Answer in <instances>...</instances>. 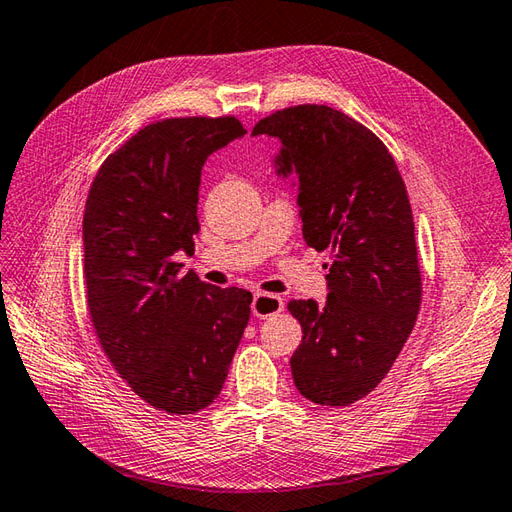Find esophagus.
<instances>
[{
    "label": "esophagus",
    "instance_id": "34e87169",
    "mask_svg": "<svg viewBox=\"0 0 512 512\" xmlns=\"http://www.w3.org/2000/svg\"><path fill=\"white\" fill-rule=\"evenodd\" d=\"M282 309H285V302H282L280 295H274V293H256L252 300V313L260 317V320L276 315Z\"/></svg>",
    "mask_w": 512,
    "mask_h": 512
}]
</instances>
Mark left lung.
<instances>
[{
	"label": "left lung",
	"instance_id": "8db88e82",
	"mask_svg": "<svg viewBox=\"0 0 512 512\" xmlns=\"http://www.w3.org/2000/svg\"><path fill=\"white\" fill-rule=\"evenodd\" d=\"M252 135L280 140L276 175L298 177L304 241L331 254L326 302H289L302 326L293 383L317 405H350L385 379L416 324L420 269L403 177L377 135L326 105L271 113Z\"/></svg>",
	"mask_w": 512,
	"mask_h": 512
}]
</instances>
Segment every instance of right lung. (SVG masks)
Wrapping results in <instances>:
<instances>
[{
    "label": "right lung",
    "instance_id": "add662e5",
    "mask_svg": "<svg viewBox=\"0 0 512 512\" xmlns=\"http://www.w3.org/2000/svg\"><path fill=\"white\" fill-rule=\"evenodd\" d=\"M245 133L232 116L153 122L107 157L89 188V317L120 377L168 414L214 403L252 313L249 291L179 276L175 263L195 252L203 164Z\"/></svg>",
    "mask_w": 512,
    "mask_h": 512
}]
</instances>
